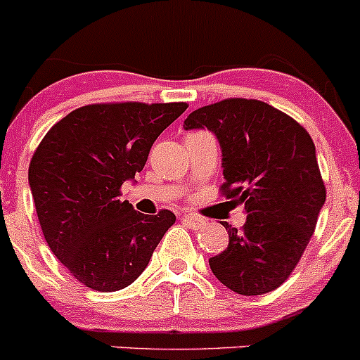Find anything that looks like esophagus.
I'll return each instance as SVG.
<instances>
[{"instance_id":"esophagus-1","label":"esophagus","mask_w":360,"mask_h":360,"mask_svg":"<svg viewBox=\"0 0 360 360\" xmlns=\"http://www.w3.org/2000/svg\"><path fill=\"white\" fill-rule=\"evenodd\" d=\"M183 221L186 223L188 226H191V229H200V226L205 223L200 216H195V214H184Z\"/></svg>"}]
</instances>
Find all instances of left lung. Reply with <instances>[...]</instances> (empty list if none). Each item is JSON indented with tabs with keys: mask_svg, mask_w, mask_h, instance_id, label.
Returning <instances> with one entry per match:
<instances>
[{
	"mask_svg": "<svg viewBox=\"0 0 360 360\" xmlns=\"http://www.w3.org/2000/svg\"><path fill=\"white\" fill-rule=\"evenodd\" d=\"M207 128L221 146V195L244 205L243 229L209 258L211 271L240 295H262L285 283L301 260L326 184L315 144L295 120L260 100L226 98L193 110L184 130Z\"/></svg>",
	"mask_w": 360,
	"mask_h": 360,
	"instance_id": "left-lung-1",
	"label": "left lung"
}]
</instances>
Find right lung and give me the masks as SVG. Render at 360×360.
<instances>
[{"label":"right lung","instance_id":"obj_1","mask_svg":"<svg viewBox=\"0 0 360 360\" xmlns=\"http://www.w3.org/2000/svg\"><path fill=\"white\" fill-rule=\"evenodd\" d=\"M186 109L184 102L84 105L38 144L27 179L41 232L87 288L116 292L134 283L176 223L172 211L142 214L120 195L144 169L158 135Z\"/></svg>","mask_w":360,"mask_h":360}]
</instances>
